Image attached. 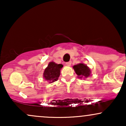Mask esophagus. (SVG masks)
Returning a JSON list of instances; mask_svg holds the SVG:
<instances>
[{"instance_id":"1","label":"esophagus","mask_w":126,"mask_h":126,"mask_svg":"<svg viewBox=\"0 0 126 126\" xmlns=\"http://www.w3.org/2000/svg\"><path fill=\"white\" fill-rule=\"evenodd\" d=\"M71 64H72V62H71V61L68 62H66V64L67 65V66H70V65H71Z\"/></svg>"}]
</instances>
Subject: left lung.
<instances>
[{"mask_svg": "<svg viewBox=\"0 0 126 126\" xmlns=\"http://www.w3.org/2000/svg\"><path fill=\"white\" fill-rule=\"evenodd\" d=\"M73 69L79 78H87L91 75V70L86 64L79 63L73 66Z\"/></svg>", "mask_w": 126, "mask_h": 126, "instance_id": "8db88e82", "label": "left lung"}]
</instances>
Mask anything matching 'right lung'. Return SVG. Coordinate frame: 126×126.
<instances>
[{
    "instance_id": "obj_1",
    "label": "right lung",
    "mask_w": 126,
    "mask_h": 126,
    "mask_svg": "<svg viewBox=\"0 0 126 126\" xmlns=\"http://www.w3.org/2000/svg\"><path fill=\"white\" fill-rule=\"evenodd\" d=\"M63 67L62 64H56L53 62H50L43 73L44 79L48 81L49 83L56 81L60 76V70Z\"/></svg>"
}]
</instances>
